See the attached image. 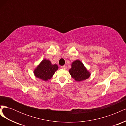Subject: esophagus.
Segmentation results:
<instances>
[{
    "instance_id": "obj_1",
    "label": "esophagus",
    "mask_w": 126,
    "mask_h": 126,
    "mask_svg": "<svg viewBox=\"0 0 126 126\" xmlns=\"http://www.w3.org/2000/svg\"><path fill=\"white\" fill-rule=\"evenodd\" d=\"M61 68H62V69H66V66H63L61 67Z\"/></svg>"
}]
</instances>
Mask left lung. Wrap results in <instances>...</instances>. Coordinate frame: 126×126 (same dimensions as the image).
<instances>
[{"mask_svg": "<svg viewBox=\"0 0 126 126\" xmlns=\"http://www.w3.org/2000/svg\"><path fill=\"white\" fill-rule=\"evenodd\" d=\"M71 77L77 81H81L88 78L90 73L87 70L82 63L76 60L71 63V68L69 70Z\"/></svg>", "mask_w": 126, "mask_h": 126, "instance_id": "1", "label": "left lung"}]
</instances>
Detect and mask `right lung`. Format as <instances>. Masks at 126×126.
Masks as SVG:
<instances>
[{"label":"right lung","instance_id":"right-lung-1","mask_svg":"<svg viewBox=\"0 0 126 126\" xmlns=\"http://www.w3.org/2000/svg\"><path fill=\"white\" fill-rule=\"evenodd\" d=\"M58 69L56 64H52L50 60L44 59L33 71V73L38 78L47 81L50 79Z\"/></svg>","mask_w":126,"mask_h":126}]
</instances>
